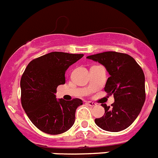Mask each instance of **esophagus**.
I'll list each match as a JSON object with an SVG mask.
<instances>
[{"instance_id": "1", "label": "esophagus", "mask_w": 158, "mask_h": 158, "mask_svg": "<svg viewBox=\"0 0 158 158\" xmlns=\"http://www.w3.org/2000/svg\"><path fill=\"white\" fill-rule=\"evenodd\" d=\"M87 105L89 106H96V103H94V102H93L89 101L87 102Z\"/></svg>"}]
</instances>
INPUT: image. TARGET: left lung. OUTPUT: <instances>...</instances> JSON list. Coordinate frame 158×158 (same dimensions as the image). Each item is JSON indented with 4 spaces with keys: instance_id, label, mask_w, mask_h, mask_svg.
<instances>
[{
    "instance_id": "obj_1",
    "label": "left lung",
    "mask_w": 158,
    "mask_h": 158,
    "mask_svg": "<svg viewBox=\"0 0 158 158\" xmlns=\"http://www.w3.org/2000/svg\"><path fill=\"white\" fill-rule=\"evenodd\" d=\"M86 58L106 68L110 77L104 90L114 98L111 106L102 104L105 114L95 118V123L105 131H123L137 118L145 101L144 72L131 56L124 53L106 52Z\"/></svg>"
}]
</instances>
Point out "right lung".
Here are the masks:
<instances>
[{"mask_svg":"<svg viewBox=\"0 0 158 158\" xmlns=\"http://www.w3.org/2000/svg\"><path fill=\"white\" fill-rule=\"evenodd\" d=\"M83 54L53 52L31 60L21 78L22 106L30 120L40 131L51 135L67 131L75 122L82 100L56 98V88L65 83L66 70Z\"/></svg>","mask_w":158,"mask_h":158,"instance_id":"obj_1","label":"right lung"}]
</instances>
